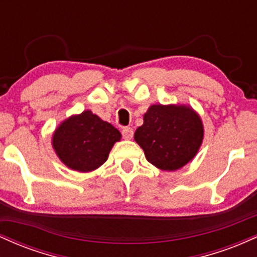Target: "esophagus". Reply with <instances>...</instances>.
Segmentation results:
<instances>
[{
  "label": "esophagus",
  "instance_id": "obj_1",
  "mask_svg": "<svg viewBox=\"0 0 257 257\" xmlns=\"http://www.w3.org/2000/svg\"><path fill=\"white\" fill-rule=\"evenodd\" d=\"M133 134H134V132H133V129L131 128V126H123V128H122L123 138H124V139H132Z\"/></svg>",
  "mask_w": 257,
  "mask_h": 257
}]
</instances>
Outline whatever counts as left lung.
Wrapping results in <instances>:
<instances>
[{"label":"left lung","mask_w":257,"mask_h":257,"mask_svg":"<svg viewBox=\"0 0 257 257\" xmlns=\"http://www.w3.org/2000/svg\"><path fill=\"white\" fill-rule=\"evenodd\" d=\"M134 139L150 163L162 170H176L196 156L203 140V124L190 107L152 105Z\"/></svg>","instance_id":"left-lung-1"}]
</instances>
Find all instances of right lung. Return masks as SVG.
Masks as SVG:
<instances>
[{
    "mask_svg": "<svg viewBox=\"0 0 257 257\" xmlns=\"http://www.w3.org/2000/svg\"><path fill=\"white\" fill-rule=\"evenodd\" d=\"M120 133L91 111L64 120L53 135V147L61 162L77 172L99 168L108 157Z\"/></svg>",
    "mask_w": 257,
    "mask_h": 257,
    "instance_id": "add662e5",
    "label": "right lung"
}]
</instances>
